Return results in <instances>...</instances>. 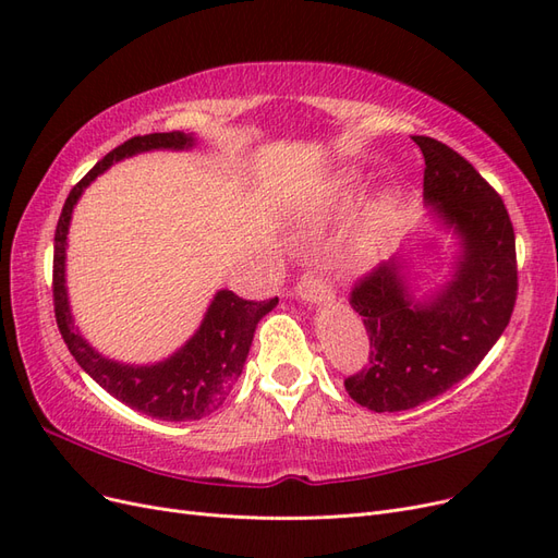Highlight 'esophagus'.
Returning a JSON list of instances; mask_svg holds the SVG:
<instances>
[{"mask_svg": "<svg viewBox=\"0 0 558 558\" xmlns=\"http://www.w3.org/2000/svg\"><path fill=\"white\" fill-rule=\"evenodd\" d=\"M295 293H298V298L307 300V302L330 300L332 298V281L326 275L324 265H318V263L307 265V269L300 275V279L295 283Z\"/></svg>", "mask_w": 558, "mask_h": 558, "instance_id": "obj_1", "label": "esophagus"}]
</instances>
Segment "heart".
I'll list each match as a JSON object with an SVG mask.
<instances>
[{"mask_svg":"<svg viewBox=\"0 0 558 558\" xmlns=\"http://www.w3.org/2000/svg\"><path fill=\"white\" fill-rule=\"evenodd\" d=\"M388 223H391V205L381 199L373 209H369V214L365 218V228H363V238H361V246L365 253H375L381 246Z\"/></svg>","mask_w":558,"mask_h":558,"instance_id":"heart-1","label":"heart"}]
</instances>
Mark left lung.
Segmentation results:
<instances>
[{
  "mask_svg": "<svg viewBox=\"0 0 558 558\" xmlns=\"http://www.w3.org/2000/svg\"><path fill=\"white\" fill-rule=\"evenodd\" d=\"M426 160L424 195L463 242L453 279L414 302L391 258L353 283L369 363L344 379L347 393L373 412H402L465 379L508 328L519 277L510 214L502 197L461 154L433 137H412Z\"/></svg>",
  "mask_w": 558,
  "mask_h": 558,
  "instance_id": "1",
  "label": "left lung"
}]
</instances>
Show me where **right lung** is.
Listing matches in <instances>:
<instances>
[{
  "mask_svg": "<svg viewBox=\"0 0 558 558\" xmlns=\"http://www.w3.org/2000/svg\"><path fill=\"white\" fill-rule=\"evenodd\" d=\"M189 146H193V137L179 130L137 134L116 146L66 195L53 244V307L66 349L107 393L132 410L162 421H193L221 408L232 384L242 375L258 320L275 310L279 298L256 302L234 295L232 291H218L199 330L172 359L146 367L121 365L99 356L74 330L64 291V244L78 195L111 162L140 154V150Z\"/></svg>",
  "mask_w": 558,
  "mask_h": 558,
  "instance_id": "right-lung-1",
  "label": "right lung"
}]
</instances>
